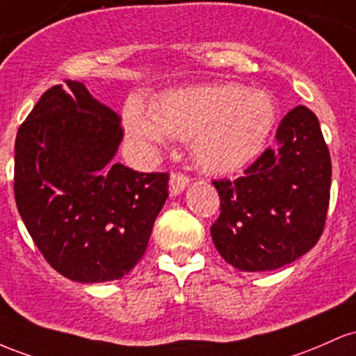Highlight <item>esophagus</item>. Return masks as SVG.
<instances>
[{"label": "esophagus", "mask_w": 356, "mask_h": 356, "mask_svg": "<svg viewBox=\"0 0 356 356\" xmlns=\"http://www.w3.org/2000/svg\"><path fill=\"white\" fill-rule=\"evenodd\" d=\"M188 181H190V178L186 177V175L178 173V171L171 173V178H170V193L171 195H179L183 190H185V186L188 185Z\"/></svg>", "instance_id": "34e87169"}]
</instances>
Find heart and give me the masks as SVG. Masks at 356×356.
Here are the masks:
<instances>
[{"mask_svg":"<svg viewBox=\"0 0 356 356\" xmlns=\"http://www.w3.org/2000/svg\"><path fill=\"white\" fill-rule=\"evenodd\" d=\"M275 107L264 90L209 86L173 90L154 102L153 118L139 104L126 113L134 143L154 149L165 136L188 141L191 153L209 173H230L257 156L273 129Z\"/></svg>","mask_w":356,"mask_h":356,"instance_id":"obj_1","label":"heart"}]
</instances>
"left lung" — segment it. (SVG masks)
<instances>
[{
    "label": "left lung",
    "mask_w": 356,
    "mask_h": 356,
    "mask_svg": "<svg viewBox=\"0 0 356 356\" xmlns=\"http://www.w3.org/2000/svg\"><path fill=\"white\" fill-rule=\"evenodd\" d=\"M220 215L210 227L220 255L242 273L291 264L316 245L330 205L331 156L313 111L298 106L269 146L235 179H213Z\"/></svg>",
    "instance_id": "left-lung-1"
}]
</instances>
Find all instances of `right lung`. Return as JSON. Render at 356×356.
I'll use <instances>...</instances> for the list:
<instances>
[{"instance_id":"obj_1","label":"right lung","mask_w":356,"mask_h":356,"mask_svg":"<svg viewBox=\"0 0 356 356\" xmlns=\"http://www.w3.org/2000/svg\"><path fill=\"white\" fill-rule=\"evenodd\" d=\"M119 115L65 81L43 92L15 141V202L45 261L72 281L121 279L146 252L170 175L113 163Z\"/></svg>"}]
</instances>
